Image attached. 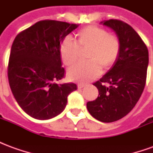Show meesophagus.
Listing matches in <instances>:
<instances>
[{
    "label": "esophagus",
    "mask_w": 153,
    "mask_h": 153,
    "mask_svg": "<svg viewBox=\"0 0 153 153\" xmlns=\"http://www.w3.org/2000/svg\"><path fill=\"white\" fill-rule=\"evenodd\" d=\"M77 86H78L79 88H84L86 85H85L84 83H78V85H77Z\"/></svg>",
    "instance_id": "1"
}]
</instances>
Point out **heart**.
Masks as SVG:
<instances>
[{
  "label": "heart",
  "instance_id": "obj_1",
  "mask_svg": "<svg viewBox=\"0 0 153 153\" xmlns=\"http://www.w3.org/2000/svg\"><path fill=\"white\" fill-rule=\"evenodd\" d=\"M77 43L69 37L61 41L59 48L63 63L70 66L79 59L81 51H86L87 63L74 65L67 71L71 81L86 83L94 79L105 70L111 69L121 53V40L115 33L95 25L87 26L77 32Z\"/></svg>",
  "mask_w": 153,
  "mask_h": 153
}]
</instances>
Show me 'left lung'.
Here are the masks:
<instances>
[{"mask_svg": "<svg viewBox=\"0 0 153 153\" xmlns=\"http://www.w3.org/2000/svg\"><path fill=\"white\" fill-rule=\"evenodd\" d=\"M103 25L112 28L120 37L121 53L115 65L93 83L99 94L97 99L88 102L87 108L95 119L111 123L130 112L140 98L147 79L148 50L128 24L109 19Z\"/></svg>", "mask_w": 153, "mask_h": 153, "instance_id": "8db88e82", "label": "left lung"}]
</instances>
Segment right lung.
<instances>
[{
	"mask_svg": "<svg viewBox=\"0 0 153 153\" xmlns=\"http://www.w3.org/2000/svg\"><path fill=\"white\" fill-rule=\"evenodd\" d=\"M78 27L75 24L41 20L20 32L12 44L8 79L19 106L38 120H48L61 113L67 97L77 89L75 83L58 84L63 79L60 42Z\"/></svg>",
	"mask_w": 153,
	"mask_h": 153,
	"instance_id": "obj_1",
	"label": "right lung"
}]
</instances>
